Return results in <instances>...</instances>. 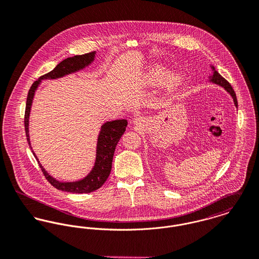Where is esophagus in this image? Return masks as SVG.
I'll return each mask as SVG.
<instances>
[{
	"mask_svg": "<svg viewBox=\"0 0 259 259\" xmlns=\"http://www.w3.org/2000/svg\"><path fill=\"white\" fill-rule=\"evenodd\" d=\"M134 124H137V125H139V124H141V118H136L134 121Z\"/></svg>",
	"mask_w": 259,
	"mask_h": 259,
	"instance_id": "34e87169",
	"label": "esophagus"
}]
</instances>
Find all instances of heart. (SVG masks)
<instances>
[{
	"mask_svg": "<svg viewBox=\"0 0 259 259\" xmlns=\"http://www.w3.org/2000/svg\"><path fill=\"white\" fill-rule=\"evenodd\" d=\"M166 75V68L161 64H155L153 65L146 74V80L151 84H156L161 82ZM180 75L179 74H172L170 76L171 81L179 80Z\"/></svg>",
	"mask_w": 259,
	"mask_h": 259,
	"instance_id": "obj_1",
	"label": "heart"
}]
</instances>
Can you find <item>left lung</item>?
Here are the masks:
<instances>
[{"label": "left lung", "mask_w": 259, "mask_h": 259, "mask_svg": "<svg viewBox=\"0 0 259 259\" xmlns=\"http://www.w3.org/2000/svg\"><path fill=\"white\" fill-rule=\"evenodd\" d=\"M211 68H212V70H213V74L210 76V81L213 82V83H215V84H218V85H221V87H224V88L230 93V95H231V97L233 98V101H234V105L237 107L236 95H235L234 90L232 89V87L230 85V82H229L227 79H225V78L214 69L213 66H211Z\"/></svg>", "instance_id": "1"}]
</instances>
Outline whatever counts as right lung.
Returning a JSON list of instances; mask_svg holds the SVG:
<instances>
[{"mask_svg":"<svg viewBox=\"0 0 259 259\" xmlns=\"http://www.w3.org/2000/svg\"><path fill=\"white\" fill-rule=\"evenodd\" d=\"M95 58V52H91L85 55L81 56H74L72 58H66L59 62L58 65L49 73L40 76L37 80H35L32 85L30 87L27 97V104H26V111H25V130L27 140L29 142V148L31 149L30 142H29V119L30 107L33 99L34 92L40 80L42 79H56L62 77L66 74L78 71L89 65ZM128 122L126 119H119L114 121H109L104 123L101 126V130L97 140V147H96V160L93 169L91 172L87 175V177L80 181L76 182H59L58 180L54 179L51 175L44 169V167L39 164V167L44 172L46 179L57 188L59 191L68 192V193H75V194H87L91 193L97 189H99L109 177L111 168H112V160L115 151L117 143L119 142L121 136L124 134L126 130ZM33 156L38 162L35 154L31 150ZM39 163V162H38Z\"/></svg>","mask_w":259,"mask_h":259,"instance_id":"1","label":"right lung"}]
</instances>
